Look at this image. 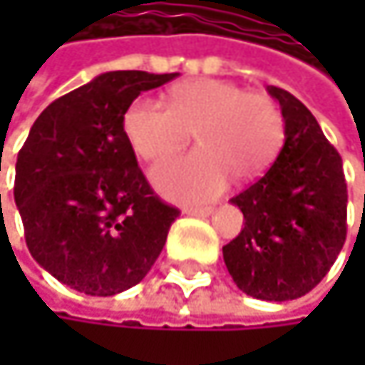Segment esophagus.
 <instances>
[{"label": "esophagus", "instance_id": "1", "mask_svg": "<svg viewBox=\"0 0 365 365\" xmlns=\"http://www.w3.org/2000/svg\"><path fill=\"white\" fill-rule=\"evenodd\" d=\"M183 213L196 215V217H207V215H211V207H183Z\"/></svg>", "mask_w": 365, "mask_h": 365}]
</instances>
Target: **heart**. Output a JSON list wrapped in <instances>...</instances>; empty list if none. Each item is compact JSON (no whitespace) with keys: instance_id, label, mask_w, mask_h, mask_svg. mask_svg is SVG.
<instances>
[{"instance_id":"1","label":"heart","mask_w":365,"mask_h":365,"mask_svg":"<svg viewBox=\"0 0 365 365\" xmlns=\"http://www.w3.org/2000/svg\"><path fill=\"white\" fill-rule=\"evenodd\" d=\"M190 130L200 148L156 167L154 182L173 198L209 200L226 187L228 178L252 182L268 169L283 143L285 120L272 97L215 78L175 86L167 106L135 99L124 113L130 148L150 163L180 150Z\"/></svg>"}]
</instances>
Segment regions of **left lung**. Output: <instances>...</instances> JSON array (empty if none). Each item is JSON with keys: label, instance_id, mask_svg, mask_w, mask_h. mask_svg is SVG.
<instances>
[{"label": "left lung", "instance_id": "8db88e82", "mask_svg": "<svg viewBox=\"0 0 365 365\" xmlns=\"http://www.w3.org/2000/svg\"><path fill=\"white\" fill-rule=\"evenodd\" d=\"M285 120V143L274 165L230 202L243 230L224 245L239 289L257 300L309 294L331 268L346 239L342 158L315 115L294 95L268 86Z\"/></svg>", "mask_w": 365, "mask_h": 365}]
</instances>
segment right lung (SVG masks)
Returning a JSON list of instances; mask_svg holds the SVG:
<instances>
[{
  "instance_id": "obj_1",
  "label": "right lung",
  "mask_w": 365,
  "mask_h": 365,
  "mask_svg": "<svg viewBox=\"0 0 365 365\" xmlns=\"http://www.w3.org/2000/svg\"><path fill=\"white\" fill-rule=\"evenodd\" d=\"M178 73L108 71L37 115L16 158L25 241L54 279L88 296L137 285L180 209L160 200L124 133V113Z\"/></svg>"
}]
</instances>
